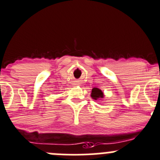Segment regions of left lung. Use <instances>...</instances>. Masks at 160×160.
I'll return each mask as SVG.
<instances>
[{
	"label": "left lung",
	"instance_id": "left-lung-1",
	"mask_svg": "<svg viewBox=\"0 0 160 160\" xmlns=\"http://www.w3.org/2000/svg\"><path fill=\"white\" fill-rule=\"evenodd\" d=\"M91 96L94 99H101V98H103V93H102V92L99 88H93L92 90Z\"/></svg>",
	"mask_w": 160,
	"mask_h": 160
}]
</instances>
